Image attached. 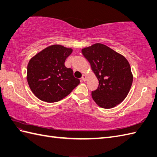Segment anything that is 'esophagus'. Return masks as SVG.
<instances>
[{
  "label": "esophagus",
  "mask_w": 157,
  "mask_h": 157,
  "mask_svg": "<svg viewBox=\"0 0 157 157\" xmlns=\"http://www.w3.org/2000/svg\"><path fill=\"white\" fill-rule=\"evenodd\" d=\"M82 80L83 81H86V76L85 75H83L82 76Z\"/></svg>",
  "instance_id": "34e87169"
}]
</instances>
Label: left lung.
<instances>
[{"instance_id": "left-lung-1", "label": "left lung", "mask_w": 157, "mask_h": 157, "mask_svg": "<svg viewBox=\"0 0 157 157\" xmlns=\"http://www.w3.org/2000/svg\"><path fill=\"white\" fill-rule=\"evenodd\" d=\"M98 80L97 89L92 97L104 109H111L127 97L132 83V75L128 60L107 46L97 43L82 49Z\"/></svg>"}]
</instances>
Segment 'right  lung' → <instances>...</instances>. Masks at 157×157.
<instances>
[{"label":"right lung","instance_id":"add662e5","mask_svg":"<svg viewBox=\"0 0 157 157\" xmlns=\"http://www.w3.org/2000/svg\"><path fill=\"white\" fill-rule=\"evenodd\" d=\"M72 52L59 44L50 46L30 60L27 81L30 89L40 100L47 102L59 101L80 83L71 68L64 66Z\"/></svg>","mask_w":157,"mask_h":157}]
</instances>
